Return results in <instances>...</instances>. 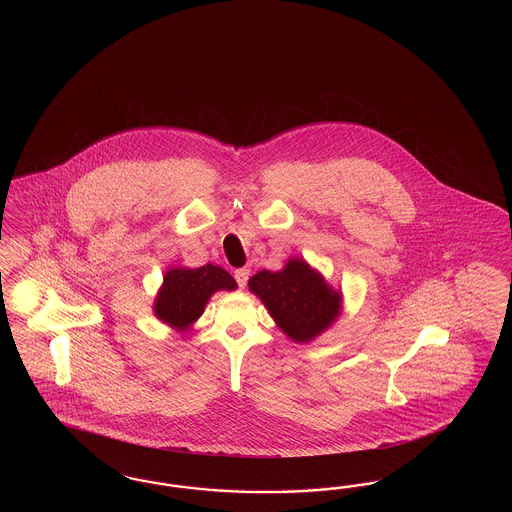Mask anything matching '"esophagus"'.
<instances>
[{
	"label": "esophagus",
	"instance_id": "1",
	"mask_svg": "<svg viewBox=\"0 0 512 512\" xmlns=\"http://www.w3.org/2000/svg\"><path fill=\"white\" fill-rule=\"evenodd\" d=\"M249 274H251V270H249V268H238V270L234 272V279H236V283H238L240 287H246Z\"/></svg>",
	"mask_w": 512,
	"mask_h": 512
}]
</instances>
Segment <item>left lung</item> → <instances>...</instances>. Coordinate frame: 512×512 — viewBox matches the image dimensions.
<instances>
[{"mask_svg": "<svg viewBox=\"0 0 512 512\" xmlns=\"http://www.w3.org/2000/svg\"><path fill=\"white\" fill-rule=\"evenodd\" d=\"M248 287L279 330L295 343L319 338L343 310L340 289H334L319 270L300 257H291L278 272H257Z\"/></svg>", "mask_w": 512, "mask_h": 512, "instance_id": "8db88e82", "label": "left lung"}]
</instances>
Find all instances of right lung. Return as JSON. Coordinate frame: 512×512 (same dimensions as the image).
<instances>
[{
	"mask_svg": "<svg viewBox=\"0 0 512 512\" xmlns=\"http://www.w3.org/2000/svg\"><path fill=\"white\" fill-rule=\"evenodd\" d=\"M238 285L233 276L217 264L201 268L172 266L155 295L154 315L176 332H187L204 313L208 300L217 291H234Z\"/></svg>",
	"mask_w": 512,
	"mask_h": 512,
	"instance_id": "add662e5",
	"label": "right lung"
}]
</instances>
